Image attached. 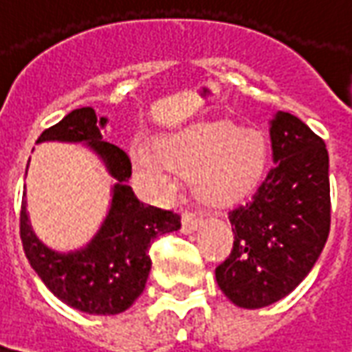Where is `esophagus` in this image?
<instances>
[{
  "mask_svg": "<svg viewBox=\"0 0 352 352\" xmlns=\"http://www.w3.org/2000/svg\"><path fill=\"white\" fill-rule=\"evenodd\" d=\"M204 222V219L199 214L192 213V211H184L183 213V232L184 234H190L194 230L198 228L199 224Z\"/></svg>",
  "mask_w": 352,
  "mask_h": 352,
  "instance_id": "esophagus-1",
  "label": "esophagus"
}]
</instances>
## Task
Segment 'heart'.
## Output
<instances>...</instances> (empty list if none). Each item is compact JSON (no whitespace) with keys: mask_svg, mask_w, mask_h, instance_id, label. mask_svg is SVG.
I'll return each mask as SVG.
<instances>
[{"mask_svg":"<svg viewBox=\"0 0 352 352\" xmlns=\"http://www.w3.org/2000/svg\"><path fill=\"white\" fill-rule=\"evenodd\" d=\"M138 171L160 194L175 190V173H190L192 186L209 204L243 198L260 183L267 145L260 131L226 120L196 122L164 133L156 145L131 148Z\"/></svg>","mask_w":352,"mask_h":352,"instance_id":"heart-1","label":"heart"}]
</instances>
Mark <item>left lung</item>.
Segmentation results:
<instances>
[{
	"mask_svg": "<svg viewBox=\"0 0 352 352\" xmlns=\"http://www.w3.org/2000/svg\"><path fill=\"white\" fill-rule=\"evenodd\" d=\"M270 135L275 166L228 213L234 247L214 270L222 292L245 309L279 302L305 279L332 221L324 141L285 111L273 116Z\"/></svg>",
	"mask_w": 352,
	"mask_h": 352,
	"instance_id": "obj_1",
	"label": "left lung"
}]
</instances>
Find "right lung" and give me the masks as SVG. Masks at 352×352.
Instances as JSON below:
<instances>
[{"label": "right lung", "mask_w": 352, "mask_h": 352, "mask_svg": "<svg viewBox=\"0 0 352 352\" xmlns=\"http://www.w3.org/2000/svg\"><path fill=\"white\" fill-rule=\"evenodd\" d=\"M100 118L92 107H80L43 131L39 141H88L105 160L118 183L100 232L82 251L60 254L34 236L26 214V198L20 209V239L30 264L50 292L75 309L90 315H118L145 290L154 239L181 228V214L145 206L128 186L131 162L122 148L101 139Z\"/></svg>", "instance_id": "right-lung-1"}]
</instances>
